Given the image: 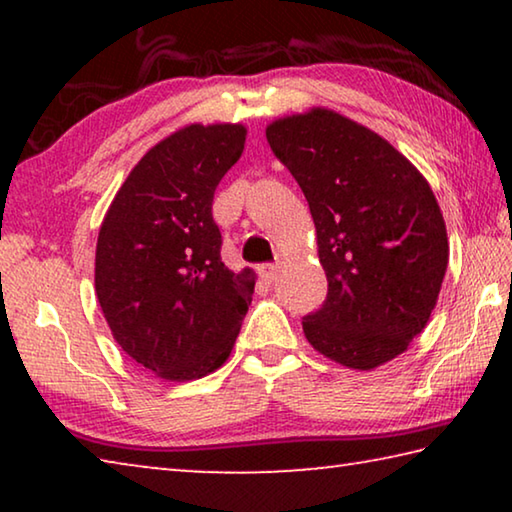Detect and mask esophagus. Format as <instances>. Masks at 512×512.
<instances>
[{
    "mask_svg": "<svg viewBox=\"0 0 512 512\" xmlns=\"http://www.w3.org/2000/svg\"><path fill=\"white\" fill-rule=\"evenodd\" d=\"M259 273H262L266 282H275L277 273H280V264H264L262 268H259Z\"/></svg>",
    "mask_w": 512,
    "mask_h": 512,
    "instance_id": "34e87169",
    "label": "esophagus"
}]
</instances>
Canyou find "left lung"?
Here are the masks:
<instances>
[{
    "instance_id": "1",
    "label": "left lung",
    "mask_w": 512,
    "mask_h": 512,
    "mask_svg": "<svg viewBox=\"0 0 512 512\" xmlns=\"http://www.w3.org/2000/svg\"><path fill=\"white\" fill-rule=\"evenodd\" d=\"M314 216L327 298L302 318L336 363L372 370L402 354L436 307L447 271L443 214L427 180L384 137L316 108L266 128Z\"/></svg>"
}]
</instances>
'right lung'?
Returning <instances> with one entry per match:
<instances>
[{
	"instance_id": "right-lung-1",
	"label": "right lung",
	"mask_w": 512,
	"mask_h": 512,
	"mask_svg": "<svg viewBox=\"0 0 512 512\" xmlns=\"http://www.w3.org/2000/svg\"><path fill=\"white\" fill-rule=\"evenodd\" d=\"M239 124L187 126L135 164L97 241L94 284L128 357L169 381L205 377L228 359L255 277L221 262L214 189L244 153Z\"/></svg>"
}]
</instances>
